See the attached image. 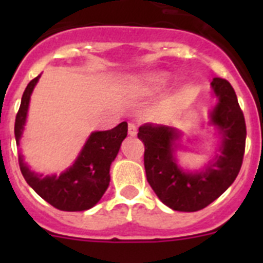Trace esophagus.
<instances>
[{
  "label": "esophagus",
  "instance_id": "34e87169",
  "mask_svg": "<svg viewBox=\"0 0 263 263\" xmlns=\"http://www.w3.org/2000/svg\"><path fill=\"white\" fill-rule=\"evenodd\" d=\"M137 132H138V127H137V125L133 124V122H129V125H127V133H129V136H132V137L137 136Z\"/></svg>",
  "mask_w": 263,
  "mask_h": 263
}]
</instances>
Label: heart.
Here are the masks:
<instances>
[{
    "label": "heart",
    "instance_id": "obj_1",
    "mask_svg": "<svg viewBox=\"0 0 263 263\" xmlns=\"http://www.w3.org/2000/svg\"><path fill=\"white\" fill-rule=\"evenodd\" d=\"M166 81L167 75H164L162 72H155V73H150L146 78H143L142 80H139L138 84H137V89L143 95H150L163 87Z\"/></svg>",
    "mask_w": 263,
    "mask_h": 263
}]
</instances>
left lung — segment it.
<instances>
[{"label":"left lung","mask_w":263,"mask_h":263,"mask_svg":"<svg viewBox=\"0 0 263 263\" xmlns=\"http://www.w3.org/2000/svg\"><path fill=\"white\" fill-rule=\"evenodd\" d=\"M218 103L211 113V122L222 136L220 155L201 173H185L174 158L178 130L159 125L139 127L138 138L145 145V170L148 184L159 200L174 211L196 212L221 196L234 182L245 153L246 125L236 92L225 79L211 83Z\"/></svg>","instance_id":"8db88e82"}]
</instances>
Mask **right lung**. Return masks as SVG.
Returning a JSON list of instances; mask_svg holds the SVG:
<instances>
[{"label":"right lung","mask_w":263,"mask_h":263,"mask_svg":"<svg viewBox=\"0 0 263 263\" xmlns=\"http://www.w3.org/2000/svg\"><path fill=\"white\" fill-rule=\"evenodd\" d=\"M41 75L32 79L22 95L20 110L15 117L14 134L17 143L26 122L30 96ZM127 134V122H121L105 132H95L89 136L80 155L67 171L59 176L38 175L25 164L20 157V168L27 184L48 204L67 212L87 211L96 205L105 194L110 182L111 162L117 157L120 146Z\"/></svg>","instance_id":"right-lung-1"}]
</instances>
